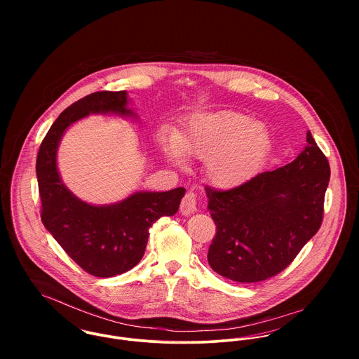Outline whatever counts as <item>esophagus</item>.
Returning <instances> with one entry per match:
<instances>
[{
	"label": "esophagus",
	"instance_id": "obj_1",
	"mask_svg": "<svg viewBox=\"0 0 359 359\" xmlns=\"http://www.w3.org/2000/svg\"><path fill=\"white\" fill-rule=\"evenodd\" d=\"M180 210L182 215H191L198 211V201H196V194L194 191H188L187 195L184 196Z\"/></svg>",
	"mask_w": 359,
	"mask_h": 359
}]
</instances>
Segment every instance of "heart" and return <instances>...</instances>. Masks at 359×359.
<instances>
[{
  "instance_id": "b5f03b06",
  "label": "heart",
  "mask_w": 359,
  "mask_h": 359,
  "mask_svg": "<svg viewBox=\"0 0 359 359\" xmlns=\"http://www.w3.org/2000/svg\"><path fill=\"white\" fill-rule=\"evenodd\" d=\"M158 144L170 160H205L207 180L219 189H232L253 177L271 148L268 128L238 111L199 113L177 135L163 131Z\"/></svg>"
}]
</instances>
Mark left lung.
<instances>
[{"label":"left lung","instance_id":"left-lung-1","mask_svg":"<svg viewBox=\"0 0 359 359\" xmlns=\"http://www.w3.org/2000/svg\"><path fill=\"white\" fill-rule=\"evenodd\" d=\"M329 178V161L308 131L307 147L292 163L229 191L205 187L217 225L210 266L242 283L283 271L320 228Z\"/></svg>","mask_w":359,"mask_h":359}]
</instances>
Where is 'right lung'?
Masks as SVG:
<instances>
[{
	"instance_id": "1",
	"label": "right lung",
	"mask_w": 359,
	"mask_h": 359,
	"mask_svg": "<svg viewBox=\"0 0 359 359\" xmlns=\"http://www.w3.org/2000/svg\"><path fill=\"white\" fill-rule=\"evenodd\" d=\"M126 91H100L70 104L52 124L37 154L41 221L53 239L86 272L110 278L134 268L144 257L149 228L178 211L185 188L167 192L138 191L128 198L95 205L83 202L63 184L56 154L66 130L88 114L133 117Z\"/></svg>"
}]
</instances>
